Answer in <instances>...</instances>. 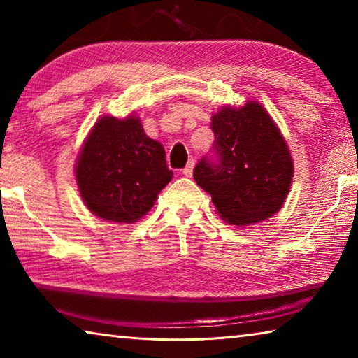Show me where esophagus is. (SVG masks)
I'll list each match as a JSON object with an SVG mask.
<instances>
[{"mask_svg": "<svg viewBox=\"0 0 358 358\" xmlns=\"http://www.w3.org/2000/svg\"><path fill=\"white\" fill-rule=\"evenodd\" d=\"M193 168H194V160L192 159L190 162H188V164H187V166L184 168V170H182V174H184V176H187V178H192V174H193Z\"/></svg>", "mask_w": 358, "mask_h": 358, "instance_id": "obj_1", "label": "esophagus"}]
</instances>
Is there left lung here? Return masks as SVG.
Here are the masks:
<instances>
[{
	"label": "left lung",
	"instance_id": "1",
	"mask_svg": "<svg viewBox=\"0 0 358 358\" xmlns=\"http://www.w3.org/2000/svg\"><path fill=\"white\" fill-rule=\"evenodd\" d=\"M213 150L194 166L196 184L232 226H251L278 213L293 180V157L271 115L257 101L224 106L212 115Z\"/></svg>",
	"mask_w": 358,
	"mask_h": 358
}]
</instances>
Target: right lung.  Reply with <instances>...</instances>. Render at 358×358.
<instances>
[{
  "mask_svg": "<svg viewBox=\"0 0 358 358\" xmlns=\"http://www.w3.org/2000/svg\"><path fill=\"white\" fill-rule=\"evenodd\" d=\"M165 157L164 146L146 136L138 117H101L74 166L80 198L98 218L134 224L173 179Z\"/></svg>",
  "mask_w": 358,
  "mask_h": 358,
  "instance_id": "1",
  "label": "right lung"
}]
</instances>
